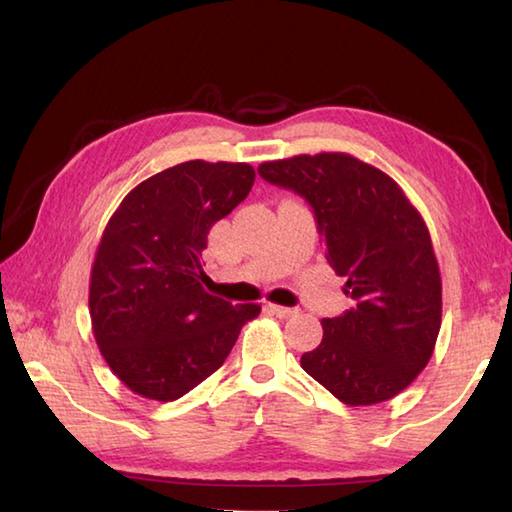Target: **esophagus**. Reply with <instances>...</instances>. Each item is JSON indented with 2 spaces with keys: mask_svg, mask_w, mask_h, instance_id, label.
<instances>
[{
  "mask_svg": "<svg viewBox=\"0 0 512 512\" xmlns=\"http://www.w3.org/2000/svg\"><path fill=\"white\" fill-rule=\"evenodd\" d=\"M268 310L273 312L275 317H279V319H290V317H295V314H297V310H295V308L277 306V303H268Z\"/></svg>",
  "mask_w": 512,
  "mask_h": 512,
  "instance_id": "1",
  "label": "esophagus"
}]
</instances>
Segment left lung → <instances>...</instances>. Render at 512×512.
Masks as SVG:
<instances>
[{"instance_id": "8db88e82", "label": "left lung", "mask_w": 512, "mask_h": 512, "mask_svg": "<svg viewBox=\"0 0 512 512\" xmlns=\"http://www.w3.org/2000/svg\"><path fill=\"white\" fill-rule=\"evenodd\" d=\"M299 193L325 237V257L354 308L323 319L301 367L350 407L398 396L427 367L442 323V279L429 228L394 178L343 151L257 167Z\"/></svg>"}]
</instances>
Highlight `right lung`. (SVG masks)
Wrapping results in <instances>:
<instances>
[{"label":"right lung","instance_id":"1","mask_svg":"<svg viewBox=\"0 0 512 512\" xmlns=\"http://www.w3.org/2000/svg\"><path fill=\"white\" fill-rule=\"evenodd\" d=\"M255 182L248 162L187 160L129 191L107 222L90 273L96 345L134 394L171 402L222 367L262 306L206 292L211 226Z\"/></svg>","mask_w":512,"mask_h":512}]
</instances>
